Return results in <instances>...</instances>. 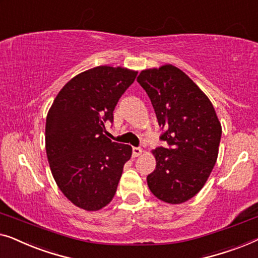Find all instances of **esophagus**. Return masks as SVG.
<instances>
[{
	"mask_svg": "<svg viewBox=\"0 0 258 258\" xmlns=\"http://www.w3.org/2000/svg\"><path fill=\"white\" fill-rule=\"evenodd\" d=\"M132 152H133V157H139V155L144 152V150L140 147H133Z\"/></svg>",
	"mask_w": 258,
	"mask_h": 258,
	"instance_id": "34e87169",
	"label": "esophagus"
}]
</instances>
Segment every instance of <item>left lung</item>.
Masks as SVG:
<instances>
[{
	"mask_svg": "<svg viewBox=\"0 0 258 258\" xmlns=\"http://www.w3.org/2000/svg\"><path fill=\"white\" fill-rule=\"evenodd\" d=\"M137 81L166 130L160 139L168 144L152 151L157 167L147 184L159 200L183 203L202 189L215 166L221 122L209 98L172 64L143 70Z\"/></svg>",
	"mask_w": 258,
	"mask_h": 258,
	"instance_id": "left-lung-1",
	"label": "left lung"
}]
</instances>
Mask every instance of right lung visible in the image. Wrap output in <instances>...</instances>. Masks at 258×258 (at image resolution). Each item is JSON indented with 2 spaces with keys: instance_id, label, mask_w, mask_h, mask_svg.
Wrapping results in <instances>:
<instances>
[{
  "instance_id": "1",
  "label": "right lung",
  "mask_w": 258,
  "mask_h": 258,
  "mask_svg": "<svg viewBox=\"0 0 258 258\" xmlns=\"http://www.w3.org/2000/svg\"><path fill=\"white\" fill-rule=\"evenodd\" d=\"M137 75L107 65L82 72L58 92L46 115L45 150L53 179L69 201L88 212L112 201L132 155L130 145L113 143L104 133Z\"/></svg>"
}]
</instances>
